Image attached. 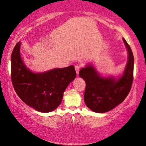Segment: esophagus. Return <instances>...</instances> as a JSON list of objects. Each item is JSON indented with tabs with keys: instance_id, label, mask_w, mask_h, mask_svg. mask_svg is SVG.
Returning a JSON list of instances; mask_svg holds the SVG:
<instances>
[{
	"instance_id": "obj_1",
	"label": "esophagus",
	"mask_w": 146,
	"mask_h": 146,
	"mask_svg": "<svg viewBox=\"0 0 146 146\" xmlns=\"http://www.w3.org/2000/svg\"><path fill=\"white\" fill-rule=\"evenodd\" d=\"M80 68H81L80 66H79V65H76V66H75V69H76V71L77 72V76H78V73H79V71H80Z\"/></svg>"
}]
</instances>
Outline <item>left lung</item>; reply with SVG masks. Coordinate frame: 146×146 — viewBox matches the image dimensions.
<instances>
[{
    "label": "left lung",
    "instance_id": "left-lung-1",
    "mask_svg": "<svg viewBox=\"0 0 146 146\" xmlns=\"http://www.w3.org/2000/svg\"><path fill=\"white\" fill-rule=\"evenodd\" d=\"M129 53L124 72L119 79L99 76L93 66L88 65L79 72L86 82L84 100L87 107L96 113L110 111L122 103L129 94L133 80L134 57L130 46L123 38Z\"/></svg>",
    "mask_w": 146,
    "mask_h": 146
}]
</instances>
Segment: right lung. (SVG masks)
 <instances>
[{
	"label": "right lung",
	"instance_id": "right-lung-1",
	"mask_svg": "<svg viewBox=\"0 0 146 146\" xmlns=\"http://www.w3.org/2000/svg\"><path fill=\"white\" fill-rule=\"evenodd\" d=\"M21 44H16L11 57V78L16 94L39 112L54 111L60 105L66 88L76 77L74 66L33 73L21 59Z\"/></svg>",
	"mask_w": 146,
	"mask_h": 146
}]
</instances>
